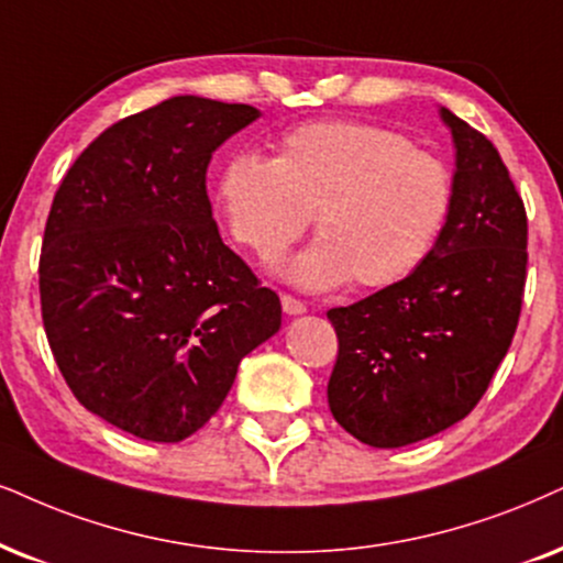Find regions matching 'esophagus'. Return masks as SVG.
I'll use <instances>...</instances> for the list:
<instances>
[{
  "mask_svg": "<svg viewBox=\"0 0 563 563\" xmlns=\"http://www.w3.org/2000/svg\"><path fill=\"white\" fill-rule=\"evenodd\" d=\"M280 303H283V311H286L288 317H298V314H303V311H306V303L298 301V298H294V296L283 294Z\"/></svg>",
  "mask_w": 563,
  "mask_h": 563,
  "instance_id": "obj_1",
  "label": "esophagus"
}]
</instances>
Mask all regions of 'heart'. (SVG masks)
Returning a JSON list of instances; mask_svg holds the SVG:
<instances>
[{
    "label": "heart",
    "mask_w": 563,
    "mask_h": 563,
    "mask_svg": "<svg viewBox=\"0 0 563 563\" xmlns=\"http://www.w3.org/2000/svg\"><path fill=\"white\" fill-rule=\"evenodd\" d=\"M229 233L273 262L314 216L319 239L280 267L296 288L405 280L431 257L452 216V170L405 134L368 122H311L277 140L273 161L236 153L218 176Z\"/></svg>",
    "instance_id": "1"
}]
</instances>
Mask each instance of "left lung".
<instances>
[{
	"label": "left lung",
	"instance_id": "1",
	"mask_svg": "<svg viewBox=\"0 0 563 563\" xmlns=\"http://www.w3.org/2000/svg\"><path fill=\"white\" fill-rule=\"evenodd\" d=\"M454 142V202L437 249L410 277L330 309L334 421L379 450L412 444L471 412L515 338L528 218L499 151L439 109Z\"/></svg>",
	"mask_w": 563,
	"mask_h": 563
}]
</instances>
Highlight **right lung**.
I'll use <instances>...</instances> for the list:
<instances>
[{"mask_svg":"<svg viewBox=\"0 0 563 563\" xmlns=\"http://www.w3.org/2000/svg\"><path fill=\"white\" fill-rule=\"evenodd\" d=\"M246 103L174 96L109 126L56 191L41 314L56 366L90 412L145 441H181L280 330V298L220 239L208 166L257 122Z\"/></svg>","mask_w":563,"mask_h":563,"instance_id":"obj_1","label":"right lung"}]
</instances>
